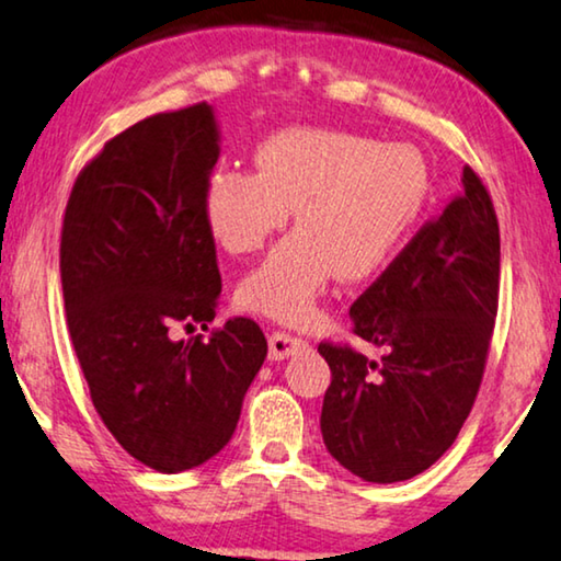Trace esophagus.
Segmentation results:
<instances>
[{"label": "esophagus", "instance_id": "1", "mask_svg": "<svg viewBox=\"0 0 561 561\" xmlns=\"http://www.w3.org/2000/svg\"><path fill=\"white\" fill-rule=\"evenodd\" d=\"M267 346H271V359L283 362L288 356H294L296 352L306 346L304 339H298L294 334H286V331H273L271 339H267Z\"/></svg>", "mask_w": 561, "mask_h": 561}]
</instances>
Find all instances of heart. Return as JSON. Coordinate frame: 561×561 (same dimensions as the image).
<instances>
[{
    "mask_svg": "<svg viewBox=\"0 0 561 561\" xmlns=\"http://www.w3.org/2000/svg\"><path fill=\"white\" fill-rule=\"evenodd\" d=\"M255 167L257 174L215 172L202 209L225 253L250 255L296 207L298 230L238 286L242 308L286 323L311 316L339 275L362 283L385 271L433 194L415 146L327 128H280L257 146Z\"/></svg>",
    "mask_w": 561,
    "mask_h": 561,
    "instance_id": "b5f03b06",
    "label": "heart"
}]
</instances>
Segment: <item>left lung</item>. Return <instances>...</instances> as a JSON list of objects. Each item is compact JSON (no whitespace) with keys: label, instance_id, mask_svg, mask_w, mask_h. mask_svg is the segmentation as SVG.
Listing matches in <instances>:
<instances>
[{"label":"left lung","instance_id":"obj_1","mask_svg":"<svg viewBox=\"0 0 561 561\" xmlns=\"http://www.w3.org/2000/svg\"><path fill=\"white\" fill-rule=\"evenodd\" d=\"M437 220L354 300L367 359L323 341L331 385L321 435L341 466L369 483L427 470L456 443L481 387L499 311L501 238L491 194L473 169Z\"/></svg>","mask_w":561,"mask_h":561}]
</instances>
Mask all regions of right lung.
I'll return each mask as SVG.
<instances>
[{
    "label": "right lung",
    "instance_id": "obj_1",
    "mask_svg": "<svg viewBox=\"0 0 561 561\" xmlns=\"http://www.w3.org/2000/svg\"><path fill=\"white\" fill-rule=\"evenodd\" d=\"M217 159L213 105L157 113L103 146L65 207L62 296L93 408L159 473L230 443L267 354L261 327L240 316L209 339L172 336L207 329L222 290L202 209Z\"/></svg>",
    "mask_w": 561,
    "mask_h": 561
}]
</instances>
